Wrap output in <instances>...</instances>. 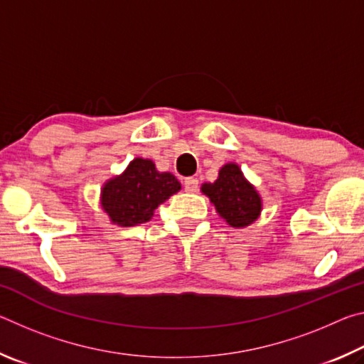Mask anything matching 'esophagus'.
<instances>
[{
  "label": "esophagus",
  "mask_w": 364,
  "mask_h": 364,
  "mask_svg": "<svg viewBox=\"0 0 364 364\" xmlns=\"http://www.w3.org/2000/svg\"><path fill=\"white\" fill-rule=\"evenodd\" d=\"M197 188H199V181H197L196 178H186V180H184V191H186V193H196Z\"/></svg>",
  "instance_id": "34e87169"
}]
</instances>
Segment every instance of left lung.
<instances>
[{"mask_svg":"<svg viewBox=\"0 0 364 364\" xmlns=\"http://www.w3.org/2000/svg\"><path fill=\"white\" fill-rule=\"evenodd\" d=\"M215 210L231 228H247L258 220L263 208L262 196L244 176L237 164H225L213 183L200 186Z\"/></svg>","mask_w":364,"mask_h":364,"instance_id":"8db88e82","label":"left lung"}]
</instances>
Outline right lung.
<instances>
[{
	"instance_id": "obj_1",
	"label": "right lung",
	"mask_w": 364,
	"mask_h": 364,
	"mask_svg": "<svg viewBox=\"0 0 364 364\" xmlns=\"http://www.w3.org/2000/svg\"><path fill=\"white\" fill-rule=\"evenodd\" d=\"M181 189L170 171H159L151 159L136 157L120 175L102 184L101 207L110 223L136 226L154 217L156 208Z\"/></svg>"
}]
</instances>
